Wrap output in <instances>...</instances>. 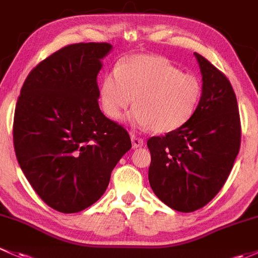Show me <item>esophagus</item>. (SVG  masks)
<instances>
[{"label":"esophagus","mask_w":258,"mask_h":258,"mask_svg":"<svg viewBox=\"0 0 258 258\" xmlns=\"http://www.w3.org/2000/svg\"><path fill=\"white\" fill-rule=\"evenodd\" d=\"M132 144L133 148H142L144 145V139L139 137H135V135H132Z\"/></svg>","instance_id":"obj_1"}]
</instances>
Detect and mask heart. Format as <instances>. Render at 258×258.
<instances>
[{
    "instance_id": "1",
    "label": "heart",
    "mask_w": 258,
    "mask_h": 258,
    "mask_svg": "<svg viewBox=\"0 0 258 258\" xmlns=\"http://www.w3.org/2000/svg\"><path fill=\"white\" fill-rule=\"evenodd\" d=\"M134 98L133 123L163 134L192 118L203 98V83L160 55H130L118 63L114 73L104 76L100 100L104 113L116 120Z\"/></svg>"
}]
</instances>
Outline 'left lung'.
Returning a JSON list of instances; mask_svg holds the SVG:
<instances>
[{
  "label": "left lung",
  "mask_w": 258,
  "mask_h": 258,
  "mask_svg": "<svg viewBox=\"0 0 258 258\" xmlns=\"http://www.w3.org/2000/svg\"><path fill=\"white\" fill-rule=\"evenodd\" d=\"M203 98L192 118L164 137H151L149 182L169 208L192 212L209 204L226 182L241 145L237 99L227 77L195 53Z\"/></svg>",
  "instance_id": "1"
}]
</instances>
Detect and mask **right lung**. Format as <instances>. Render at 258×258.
<instances>
[{
  "instance_id": "1",
  "label": "right lung",
  "mask_w": 258,
  "mask_h": 258,
  "mask_svg": "<svg viewBox=\"0 0 258 258\" xmlns=\"http://www.w3.org/2000/svg\"><path fill=\"white\" fill-rule=\"evenodd\" d=\"M109 43L60 48L30 72L13 118V145L32 187L64 214L89 208L132 148L125 129L98 104L97 77Z\"/></svg>"
}]
</instances>
